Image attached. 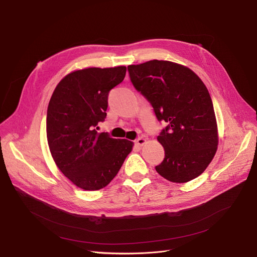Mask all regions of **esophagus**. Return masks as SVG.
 Masks as SVG:
<instances>
[{
  "mask_svg": "<svg viewBox=\"0 0 257 257\" xmlns=\"http://www.w3.org/2000/svg\"><path fill=\"white\" fill-rule=\"evenodd\" d=\"M145 143H146V140H145L144 138H139L138 140H136V141L134 142V144H135L136 146H139V147H142Z\"/></svg>",
  "mask_w": 257,
  "mask_h": 257,
  "instance_id": "obj_1",
  "label": "esophagus"
}]
</instances>
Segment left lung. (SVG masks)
I'll list each match as a JSON object with an SVG mask.
<instances>
[{
  "label": "left lung",
  "instance_id": "left-lung-1",
  "mask_svg": "<svg viewBox=\"0 0 257 257\" xmlns=\"http://www.w3.org/2000/svg\"><path fill=\"white\" fill-rule=\"evenodd\" d=\"M128 72L158 121L167 124L157 138L165 157L156 172L174 183L200 176L218 146L216 116L206 85L189 68L168 61L130 65Z\"/></svg>",
  "mask_w": 257,
  "mask_h": 257
}]
</instances>
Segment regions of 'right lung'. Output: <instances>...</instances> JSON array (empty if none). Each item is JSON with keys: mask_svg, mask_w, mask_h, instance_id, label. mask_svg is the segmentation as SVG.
Wrapping results in <instances>:
<instances>
[{"mask_svg": "<svg viewBox=\"0 0 257 257\" xmlns=\"http://www.w3.org/2000/svg\"><path fill=\"white\" fill-rule=\"evenodd\" d=\"M126 67L88 68L66 75L51 96L46 136L57 166L74 185L95 191L116 176L133 144L98 133L106 117L108 93L121 83Z\"/></svg>", "mask_w": 257, "mask_h": 257, "instance_id": "1", "label": "right lung"}]
</instances>
